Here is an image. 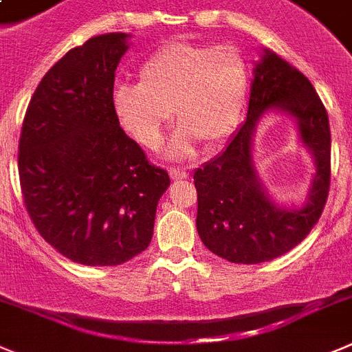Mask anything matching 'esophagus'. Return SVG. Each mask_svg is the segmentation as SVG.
Here are the masks:
<instances>
[{
  "label": "esophagus",
  "mask_w": 352,
  "mask_h": 352,
  "mask_svg": "<svg viewBox=\"0 0 352 352\" xmlns=\"http://www.w3.org/2000/svg\"><path fill=\"white\" fill-rule=\"evenodd\" d=\"M169 176L173 182H183V179L188 178V173L183 169H179V167H173V169L169 170Z\"/></svg>",
  "instance_id": "1"
}]
</instances>
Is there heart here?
Wrapping results in <instances>:
<instances>
[{
  "label": "heart",
  "instance_id": "obj_1",
  "mask_svg": "<svg viewBox=\"0 0 352 352\" xmlns=\"http://www.w3.org/2000/svg\"><path fill=\"white\" fill-rule=\"evenodd\" d=\"M250 78L239 48L174 41L144 60L140 83L115 89L113 111L132 140L155 148L174 109L179 125L166 153L176 160L190 159L199 141L214 148L239 124Z\"/></svg>",
  "mask_w": 352,
  "mask_h": 352
}]
</instances>
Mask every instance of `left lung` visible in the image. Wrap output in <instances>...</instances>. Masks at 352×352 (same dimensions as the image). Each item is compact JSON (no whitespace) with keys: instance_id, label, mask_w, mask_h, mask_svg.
Masks as SVG:
<instances>
[{"instance_id":"8db88e82","label":"left lung","mask_w":352,"mask_h":352,"mask_svg":"<svg viewBox=\"0 0 352 352\" xmlns=\"http://www.w3.org/2000/svg\"><path fill=\"white\" fill-rule=\"evenodd\" d=\"M253 75L244 124L218 157L193 174L199 237L214 254L244 265L269 262L302 243L318 223L330 190V124L312 83L269 48H263ZM267 112L294 118L299 142L315 164L300 206L277 203L257 173L254 132Z\"/></svg>"}]
</instances>
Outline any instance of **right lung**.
Returning a JSON list of instances; mask_svg holds the SVG:
<instances>
[{
  "label": "right lung",
  "mask_w": 352,
  "mask_h": 352,
  "mask_svg": "<svg viewBox=\"0 0 352 352\" xmlns=\"http://www.w3.org/2000/svg\"><path fill=\"white\" fill-rule=\"evenodd\" d=\"M127 33L71 48L41 78L19 141V176L40 235L73 262L111 267L148 248L169 174L151 166L113 111Z\"/></svg>",
  "instance_id": "right-lung-1"
}]
</instances>
